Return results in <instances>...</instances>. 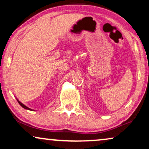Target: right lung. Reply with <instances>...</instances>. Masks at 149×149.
<instances>
[{
  "mask_svg": "<svg viewBox=\"0 0 149 149\" xmlns=\"http://www.w3.org/2000/svg\"><path fill=\"white\" fill-rule=\"evenodd\" d=\"M17 100V102H18V103H19V104L21 105V107H23L24 109H28V110H30V111H32V110L31 109H30V108H28V107H26V106H25L24 104H22V102H19V100Z\"/></svg>",
  "mask_w": 149,
  "mask_h": 149,
  "instance_id": "obj_1",
  "label": "right lung"
}]
</instances>
